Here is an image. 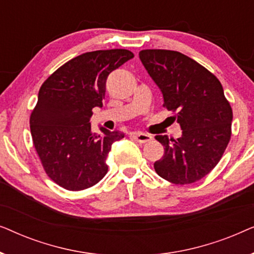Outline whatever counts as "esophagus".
Here are the masks:
<instances>
[{"label":"esophagus","instance_id":"obj_1","mask_svg":"<svg viewBox=\"0 0 254 254\" xmlns=\"http://www.w3.org/2000/svg\"><path fill=\"white\" fill-rule=\"evenodd\" d=\"M131 136L138 143H145V142H149L151 140V136L149 134H144V133H133Z\"/></svg>","mask_w":254,"mask_h":254}]
</instances>
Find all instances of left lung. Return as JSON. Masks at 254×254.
Segmentation results:
<instances>
[{
    "instance_id": "8db88e82",
    "label": "left lung",
    "mask_w": 254,
    "mask_h": 254,
    "mask_svg": "<svg viewBox=\"0 0 254 254\" xmlns=\"http://www.w3.org/2000/svg\"><path fill=\"white\" fill-rule=\"evenodd\" d=\"M140 60L161 89L164 104L183 129L179 138L156 135L164 155L155 162L159 177L176 185L207 176L231 137L232 110L216 76L176 51L143 50Z\"/></svg>"
}]
</instances>
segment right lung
<instances>
[{
  "mask_svg": "<svg viewBox=\"0 0 254 254\" xmlns=\"http://www.w3.org/2000/svg\"><path fill=\"white\" fill-rule=\"evenodd\" d=\"M134 58L128 50L95 51L65 62L43 83L30 117L33 145L47 176L68 190L99 183L109 170L113 142L125 135L100 127L92 133L93 107H102L110 72Z\"/></svg>",
  "mask_w": 254,
  "mask_h": 254,
  "instance_id": "add662e5",
  "label": "right lung"
}]
</instances>
